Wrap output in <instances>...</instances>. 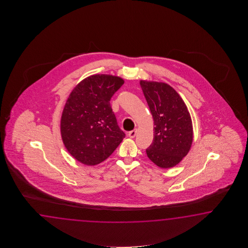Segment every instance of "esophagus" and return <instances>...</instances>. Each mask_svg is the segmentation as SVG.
<instances>
[{"instance_id":"obj_1","label":"esophagus","mask_w":248,"mask_h":248,"mask_svg":"<svg viewBox=\"0 0 248 248\" xmlns=\"http://www.w3.org/2000/svg\"><path fill=\"white\" fill-rule=\"evenodd\" d=\"M137 129H134L132 131H129L127 133V136L130 137V138H134V137L137 136Z\"/></svg>"}]
</instances>
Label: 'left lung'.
Segmentation results:
<instances>
[{"label":"left lung","instance_id":"obj_1","mask_svg":"<svg viewBox=\"0 0 248 248\" xmlns=\"http://www.w3.org/2000/svg\"><path fill=\"white\" fill-rule=\"evenodd\" d=\"M140 84L155 126L153 143L146 149L148 158L159 168H172L187 155L192 143L190 113L169 85L145 80Z\"/></svg>","mask_w":248,"mask_h":248}]
</instances>
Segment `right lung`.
I'll list each match as a JSON object with an SVG mask.
<instances>
[{
  "label": "right lung",
  "mask_w": 248,
  "mask_h": 248,
  "mask_svg": "<svg viewBox=\"0 0 248 248\" xmlns=\"http://www.w3.org/2000/svg\"><path fill=\"white\" fill-rule=\"evenodd\" d=\"M123 84L120 77L95 74L80 81L69 95L61 118V135L69 153L79 162L101 163L126 136L110 104Z\"/></svg>",
  "instance_id": "obj_1"
}]
</instances>
